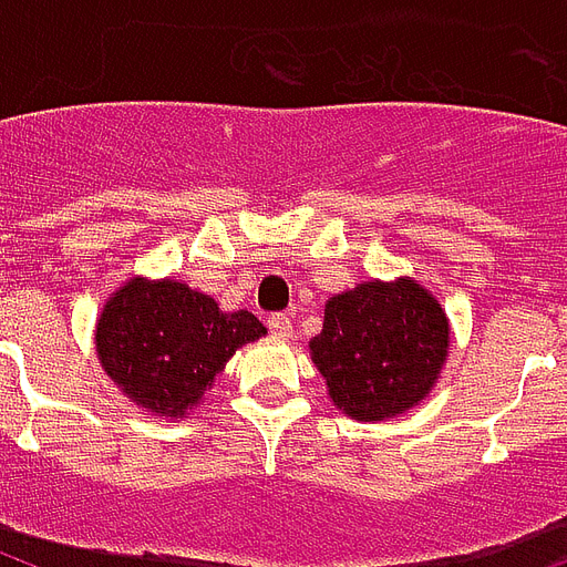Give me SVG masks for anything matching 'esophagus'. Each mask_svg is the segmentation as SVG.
<instances>
[{"mask_svg": "<svg viewBox=\"0 0 567 567\" xmlns=\"http://www.w3.org/2000/svg\"><path fill=\"white\" fill-rule=\"evenodd\" d=\"M267 327H270V332H274L276 338H291L293 336L291 318H288V315H270V318H267Z\"/></svg>", "mask_w": 567, "mask_h": 567, "instance_id": "obj_1", "label": "esophagus"}]
</instances>
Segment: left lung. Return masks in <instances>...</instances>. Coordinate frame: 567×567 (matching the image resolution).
<instances>
[{"label":"left lung","instance_id":"8db88e82","mask_svg":"<svg viewBox=\"0 0 567 567\" xmlns=\"http://www.w3.org/2000/svg\"><path fill=\"white\" fill-rule=\"evenodd\" d=\"M309 353L338 412L377 423L421 405L450 353V318L412 276L329 297Z\"/></svg>","mask_w":567,"mask_h":567}]
</instances>
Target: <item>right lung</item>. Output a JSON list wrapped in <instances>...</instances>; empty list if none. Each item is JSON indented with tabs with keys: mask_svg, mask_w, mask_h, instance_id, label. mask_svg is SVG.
Masks as SVG:
<instances>
[{
	"mask_svg": "<svg viewBox=\"0 0 567 567\" xmlns=\"http://www.w3.org/2000/svg\"><path fill=\"white\" fill-rule=\"evenodd\" d=\"M252 311H223L179 279L132 276L102 306L93 344L102 371L137 409L182 421L240 347L265 338Z\"/></svg>",
	"mask_w": 567,
	"mask_h": 567,
	"instance_id": "add662e5",
	"label": "right lung"
}]
</instances>
